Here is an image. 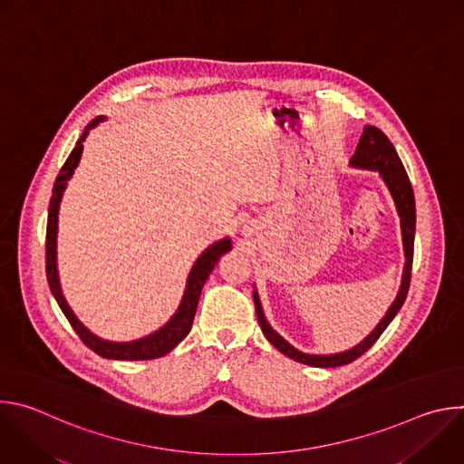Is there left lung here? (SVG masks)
<instances>
[{"instance_id":"8db88e82","label":"left lung","mask_w":464,"mask_h":464,"mask_svg":"<svg viewBox=\"0 0 464 464\" xmlns=\"http://www.w3.org/2000/svg\"><path fill=\"white\" fill-rule=\"evenodd\" d=\"M351 167L354 169H363V170H372L378 172V176L382 178L383 185L387 187L394 208H396V215L401 218V233H402V247H404V270H402V279H401V288L396 292L394 301L391 303V306L387 308L385 315L380 319V323L372 328V333L363 338L358 345H354L349 351L343 353H336V354H308L303 353L299 349H295L292 343H288L277 330H274V326L268 323L266 315H264L262 310V303L256 292V286H253V301H255V310H256V319L258 324L262 328V334L266 336V340L277 349L281 351L285 356L310 365V367H340V365H347L351 362H354L356 358H360L363 353H367L374 342L382 336L383 330L387 328V324L394 319V315L399 314V310L402 308L406 297H408V290H410V281H411V264H413V242H415V196H413V188L410 183V178L406 174V169L396 154L394 147L391 145V141L385 138V134L382 130H378L376 126L367 124L363 128V134L360 138V143L356 147L354 156L349 161Z\"/></svg>"}]
</instances>
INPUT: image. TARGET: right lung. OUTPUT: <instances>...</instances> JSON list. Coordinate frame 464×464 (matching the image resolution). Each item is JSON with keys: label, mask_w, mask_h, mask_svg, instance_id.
<instances>
[{"label": "right lung", "mask_w": 464, "mask_h": 464, "mask_svg": "<svg viewBox=\"0 0 464 464\" xmlns=\"http://www.w3.org/2000/svg\"><path fill=\"white\" fill-rule=\"evenodd\" d=\"M106 117L99 115L95 117L82 131V136L79 138L75 149L72 150L70 158L65 160L63 167L60 169V174L56 176L54 187H53V196L49 202V217H47V237H45V274H47V283L51 288V294L54 295L58 306L62 308L63 315L68 317V321L72 323V326L75 328V333L79 334V338L99 356L108 358V360H154V358H161L165 354H169L179 342H183V338L190 333V326L194 321V314L198 308V301H200V294L202 288L208 281V277L211 276V272L215 270L217 262L220 260V256L227 251H231L233 244L229 237H224L217 242H213L209 247H206L202 251V255L196 258V262L192 264V268L188 272L187 277V285L183 290V297L179 301L178 310L172 314V317L161 326L158 328L156 333L143 336L140 340L134 342H110V340H102L97 334H93L92 330L81 323V319L75 315V312L72 310V306L65 301L63 294H62V286H60V277H58V264H56V235H58V211H60V202L65 187H68V181L72 179L75 169L81 163L82 158V149H84V141L90 134V130L95 128L99 122H102Z\"/></svg>", "instance_id": "1"}]
</instances>
